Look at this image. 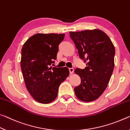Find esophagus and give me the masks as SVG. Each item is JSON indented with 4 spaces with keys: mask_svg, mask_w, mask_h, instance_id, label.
Listing matches in <instances>:
<instances>
[{
    "mask_svg": "<svg viewBox=\"0 0 130 130\" xmlns=\"http://www.w3.org/2000/svg\"><path fill=\"white\" fill-rule=\"evenodd\" d=\"M69 71H70V74H73L74 73V69L73 68H70L69 69Z\"/></svg>",
    "mask_w": 130,
    "mask_h": 130,
    "instance_id": "obj_1",
    "label": "esophagus"
}]
</instances>
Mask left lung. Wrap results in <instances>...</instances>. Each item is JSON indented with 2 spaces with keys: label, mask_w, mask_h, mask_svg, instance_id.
Returning <instances> with one entry per match:
<instances>
[{
  "label": "left lung",
  "mask_w": 130,
  "mask_h": 130,
  "mask_svg": "<svg viewBox=\"0 0 130 130\" xmlns=\"http://www.w3.org/2000/svg\"><path fill=\"white\" fill-rule=\"evenodd\" d=\"M80 59L86 61L84 69L75 73L81 82L74 88L76 97L85 102L97 99L107 88L114 69L115 49L109 37L99 29L70 31Z\"/></svg>",
  "instance_id": "1"
}]
</instances>
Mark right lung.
<instances>
[{"mask_svg":"<svg viewBox=\"0 0 130 130\" xmlns=\"http://www.w3.org/2000/svg\"><path fill=\"white\" fill-rule=\"evenodd\" d=\"M64 36V34H36L22 46L21 67L25 85L39 103L48 104L55 100L59 86L69 75L67 67L52 66Z\"/></svg>","mask_w":130,"mask_h":130,"instance_id":"add662e5","label":"right lung"}]
</instances>
